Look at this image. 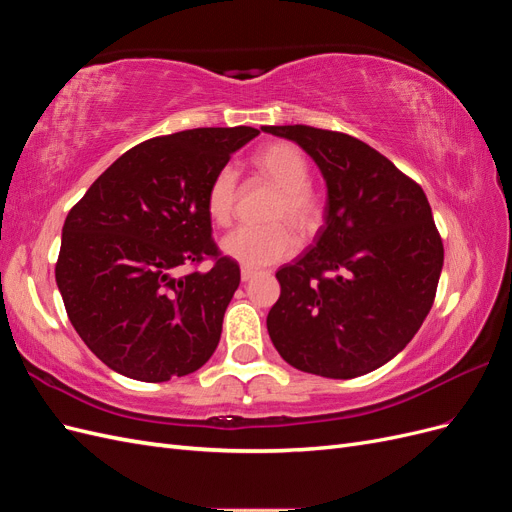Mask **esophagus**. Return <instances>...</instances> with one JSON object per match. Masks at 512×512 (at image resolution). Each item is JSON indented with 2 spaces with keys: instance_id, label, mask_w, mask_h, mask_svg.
Here are the masks:
<instances>
[{
  "instance_id": "obj_1",
  "label": "esophagus",
  "mask_w": 512,
  "mask_h": 512,
  "mask_svg": "<svg viewBox=\"0 0 512 512\" xmlns=\"http://www.w3.org/2000/svg\"><path fill=\"white\" fill-rule=\"evenodd\" d=\"M254 275H256V269H250V267H241V280H243V282H250Z\"/></svg>"
}]
</instances>
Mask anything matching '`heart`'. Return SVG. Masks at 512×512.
Wrapping results in <instances>:
<instances>
[{"instance_id": "1", "label": "heart", "mask_w": 512, "mask_h": 512, "mask_svg": "<svg viewBox=\"0 0 512 512\" xmlns=\"http://www.w3.org/2000/svg\"><path fill=\"white\" fill-rule=\"evenodd\" d=\"M254 166L280 190V198L269 213V222L273 224L265 228L243 226L228 232L220 241L224 256L250 269L275 265L294 254L297 239L286 223L301 237H309L322 222V200L309 185V164L297 147L290 143H271L256 153ZM237 196L239 175L235 166L226 164L213 175L207 190V211L215 224H230Z\"/></svg>"}]
</instances>
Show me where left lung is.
I'll list each match as a JSON object with an SVG mask.
<instances>
[{
    "instance_id": "8db88e82",
    "label": "left lung",
    "mask_w": 512,
    "mask_h": 512,
    "mask_svg": "<svg viewBox=\"0 0 512 512\" xmlns=\"http://www.w3.org/2000/svg\"><path fill=\"white\" fill-rule=\"evenodd\" d=\"M297 143L327 183L324 226L275 273L282 294L267 329L282 359L348 380L408 346L436 299L444 247L418 183L350 134L265 126Z\"/></svg>"
}]
</instances>
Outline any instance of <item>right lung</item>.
Returning <instances> with one entry per match:
<instances>
[{"label":"right lung","mask_w":512,"mask_h":512,"mask_svg":"<svg viewBox=\"0 0 512 512\" xmlns=\"http://www.w3.org/2000/svg\"><path fill=\"white\" fill-rule=\"evenodd\" d=\"M256 128H196L123 153L91 183L64 228L57 288L74 331L121 376L166 382L218 348L239 265L211 239L207 190ZM207 255L209 272L177 276Z\"/></svg>","instance_id":"right-lung-1"}]
</instances>
